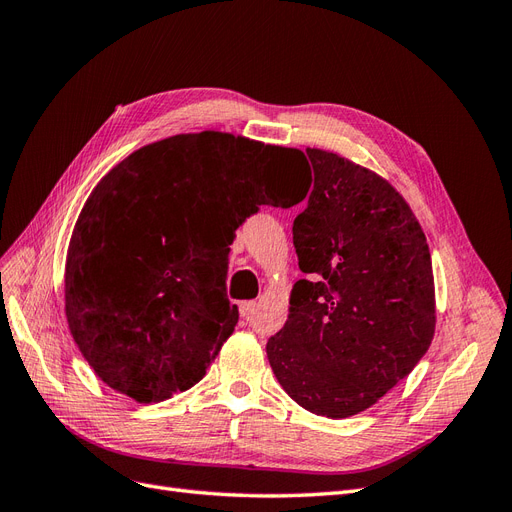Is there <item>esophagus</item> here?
<instances>
[{
    "label": "esophagus",
    "mask_w": 512,
    "mask_h": 512,
    "mask_svg": "<svg viewBox=\"0 0 512 512\" xmlns=\"http://www.w3.org/2000/svg\"><path fill=\"white\" fill-rule=\"evenodd\" d=\"M256 312V301H241L239 303V314L243 318H250Z\"/></svg>",
    "instance_id": "obj_1"
}]
</instances>
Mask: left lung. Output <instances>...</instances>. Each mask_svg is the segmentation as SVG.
<instances>
[{
    "label": "left lung",
    "instance_id": "1",
    "mask_svg": "<svg viewBox=\"0 0 512 512\" xmlns=\"http://www.w3.org/2000/svg\"><path fill=\"white\" fill-rule=\"evenodd\" d=\"M314 168L292 224L299 280L267 356L282 389L309 412L348 418L404 380L436 331L425 232L393 185L337 153L305 149Z\"/></svg>",
    "mask_w": 512,
    "mask_h": 512
}]
</instances>
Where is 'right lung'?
Wrapping results in <instances>:
<instances>
[{
  "instance_id": "add662e5",
  "label": "right lung",
  "mask_w": 512,
  "mask_h": 512,
  "mask_svg": "<svg viewBox=\"0 0 512 512\" xmlns=\"http://www.w3.org/2000/svg\"><path fill=\"white\" fill-rule=\"evenodd\" d=\"M299 149L205 130L151 143L89 194L66 258V318L85 361L138 404L188 391L235 331L226 297L235 230L260 205L290 207L280 181Z\"/></svg>"
}]
</instances>
